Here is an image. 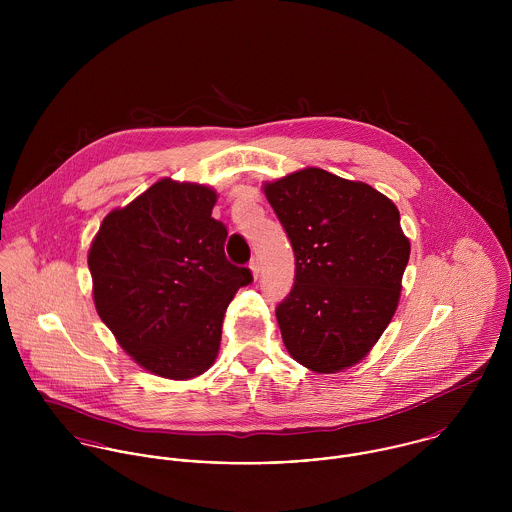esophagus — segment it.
Here are the masks:
<instances>
[{"label": "esophagus", "instance_id": "esophagus-1", "mask_svg": "<svg viewBox=\"0 0 512 512\" xmlns=\"http://www.w3.org/2000/svg\"><path fill=\"white\" fill-rule=\"evenodd\" d=\"M250 272H252L254 278L260 276V262H258V258H254V260L250 262Z\"/></svg>", "mask_w": 512, "mask_h": 512}]
</instances>
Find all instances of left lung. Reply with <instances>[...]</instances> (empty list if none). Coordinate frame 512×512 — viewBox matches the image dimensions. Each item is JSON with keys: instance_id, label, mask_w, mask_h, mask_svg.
I'll use <instances>...</instances> for the list:
<instances>
[{"instance_id": "8db88e82", "label": "left lung", "mask_w": 512, "mask_h": 512, "mask_svg": "<svg viewBox=\"0 0 512 512\" xmlns=\"http://www.w3.org/2000/svg\"><path fill=\"white\" fill-rule=\"evenodd\" d=\"M264 193L295 254V282L276 307L299 365L333 374L363 361L400 299L410 240L396 205L363 181L305 167Z\"/></svg>"}]
</instances>
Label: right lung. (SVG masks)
<instances>
[{"label":"right lung","mask_w":512,"mask_h":512,"mask_svg":"<svg viewBox=\"0 0 512 512\" xmlns=\"http://www.w3.org/2000/svg\"><path fill=\"white\" fill-rule=\"evenodd\" d=\"M215 203V189L165 177L108 213L90 244L96 311L151 374L189 380L209 370L226 307L252 282L224 256Z\"/></svg>","instance_id":"obj_1"}]
</instances>
